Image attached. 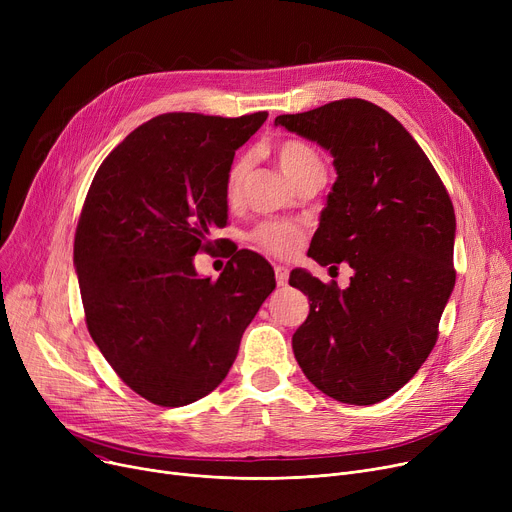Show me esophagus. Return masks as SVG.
I'll list each match as a JSON object with an SVG mask.
<instances>
[{
  "label": "esophagus",
  "instance_id": "obj_1",
  "mask_svg": "<svg viewBox=\"0 0 512 512\" xmlns=\"http://www.w3.org/2000/svg\"><path fill=\"white\" fill-rule=\"evenodd\" d=\"M276 282H278V286H286V282H288V267H284V265H276Z\"/></svg>",
  "mask_w": 512,
  "mask_h": 512
}]
</instances>
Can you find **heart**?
I'll list each match as a JSON object with an SVG mask.
<instances>
[{
  "instance_id": "1",
  "label": "heart",
  "mask_w": 512,
  "mask_h": 512,
  "mask_svg": "<svg viewBox=\"0 0 512 512\" xmlns=\"http://www.w3.org/2000/svg\"><path fill=\"white\" fill-rule=\"evenodd\" d=\"M274 153L282 172L292 184H297L301 178H305L315 170H321V159L315 153V149L299 139H288L278 143ZM247 170H249L247 157H236L232 161L226 176V197L230 201L238 199ZM251 238L265 253H270L274 257H292L303 245L305 230L294 222H263L253 230Z\"/></svg>"
}]
</instances>
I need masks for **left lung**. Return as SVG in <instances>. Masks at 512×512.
<instances>
[{"instance_id":"8db88e82","label":"left lung","mask_w":512,"mask_h":512,"mask_svg":"<svg viewBox=\"0 0 512 512\" xmlns=\"http://www.w3.org/2000/svg\"><path fill=\"white\" fill-rule=\"evenodd\" d=\"M274 124L334 157L336 182L309 255L355 272L344 290L301 267L290 272V286L311 301L292 336L294 357L334 400L375 405L405 386L436 344L454 288L450 197L405 126L369 101H332Z\"/></svg>"}]
</instances>
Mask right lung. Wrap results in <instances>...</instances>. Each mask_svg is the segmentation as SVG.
<instances>
[{
    "instance_id": "obj_1",
    "label": "right lung",
    "mask_w": 512,
    "mask_h": 512,
    "mask_svg": "<svg viewBox=\"0 0 512 512\" xmlns=\"http://www.w3.org/2000/svg\"><path fill=\"white\" fill-rule=\"evenodd\" d=\"M267 120L164 114L99 166L74 236L87 328L122 382L159 407L218 388L242 332L276 288L272 265L238 251L220 278L193 257L228 220L234 151Z\"/></svg>"
}]
</instances>
